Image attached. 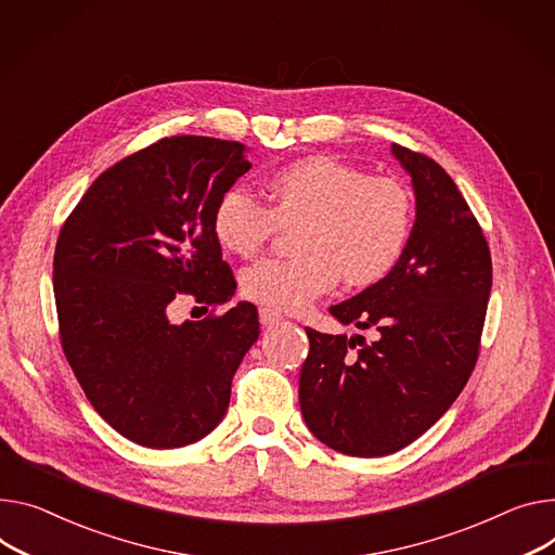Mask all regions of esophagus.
<instances>
[{
    "label": "esophagus",
    "mask_w": 555,
    "mask_h": 555,
    "mask_svg": "<svg viewBox=\"0 0 555 555\" xmlns=\"http://www.w3.org/2000/svg\"><path fill=\"white\" fill-rule=\"evenodd\" d=\"M260 322H262L264 326L278 324V322H282V313H280V311H275V309H267V307H262V309H260Z\"/></svg>",
    "instance_id": "esophagus-1"
}]
</instances>
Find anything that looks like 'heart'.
<instances>
[{
	"mask_svg": "<svg viewBox=\"0 0 555 555\" xmlns=\"http://www.w3.org/2000/svg\"><path fill=\"white\" fill-rule=\"evenodd\" d=\"M271 206L242 186H229L212 206V235L240 258L260 253L280 229L293 231V258L246 267L240 288L250 302L300 311L335 286L387 278L400 262L413 229L409 189L389 176H371L351 162L311 155L267 178Z\"/></svg>",
	"mask_w": 555,
	"mask_h": 555,
	"instance_id": "heart-1",
	"label": "heart"
}]
</instances>
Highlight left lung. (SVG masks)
<instances>
[{
    "label": "left lung",
    "instance_id": "1",
    "mask_svg": "<svg viewBox=\"0 0 555 555\" xmlns=\"http://www.w3.org/2000/svg\"><path fill=\"white\" fill-rule=\"evenodd\" d=\"M393 155L415 191L409 244L387 278L331 307L343 324L377 337L366 345L362 335L307 326L300 371L311 434L358 457L400 451L455 402L478 362L493 280L485 233L447 170L400 144Z\"/></svg>",
    "mask_w": 555,
    "mask_h": 555
}]
</instances>
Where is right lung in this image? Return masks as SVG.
I'll use <instances>...</instances> for the list:
<instances>
[{"instance_id": "1", "label": "right lung", "mask_w": 555, "mask_h": 555, "mask_svg": "<svg viewBox=\"0 0 555 555\" xmlns=\"http://www.w3.org/2000/svg\"><path fill=\"white\" fill-rule=\"evenodd\" d=\"M250 168L240 142L173 135L119 159L66 218L53 260L64 356L93 409L149 449H178L222 422L260 335L250 302L173 324V302L235 293L210 218Z\"/></svg>"}]
</instances>
